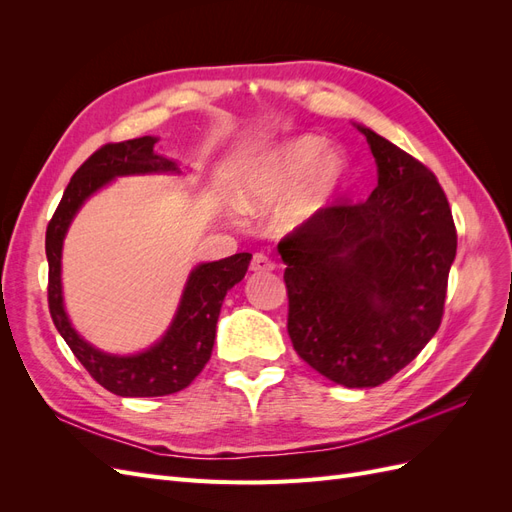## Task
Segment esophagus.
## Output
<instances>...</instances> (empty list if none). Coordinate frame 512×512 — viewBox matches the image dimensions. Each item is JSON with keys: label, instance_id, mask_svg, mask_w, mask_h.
I'll use <instances>...</instances> for the list:
<instances>
[{"label": "esophagus", "instance_id": "esophagus-1", "mask_svg": "<svg viewBox=\"0 0 512 512\" xmlns=\"http://www.w3.org/2000/svg\"><path fill=\"white\" fill-rule=\"evenodd\" d=\"M250 269L254 273H269V271L275 269V262L265 254H254L252 262H250Z\"/></svg>", "mask_w": 512, "mask_h": 512}]
</instances>
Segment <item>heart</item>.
Wrapping results in <instances>:
<instances>
[{"instance_id": "1", "label": "heart", "mask_w": 512, "mask_h": 512, "mask_svg": "<svg viewBox=\"0 0 512 512\" xmlns=\"http://www.w3.org/2000/svg\"><path fill=\"white\" fill-rule=\"evenodd\" d=\"M320 136L303 134L258 156L243 170L235 200L243 211H269L282 203L277 222L294 230L318 218L342 185L346 160L324 151Z\"/></svg>"}]
</instances>
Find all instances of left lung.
Wrapping results in <instances>:
<instances>
[{
	"instance_id": "obj_1",
	"label": "left lung",
	"mask_w": 512,
	"mask_h": 512,
	"mask_svg": "<svg viewBox=\"0 0 512 512\" xmlns=\"http://www.w3.org/2000/svg\"><path fill=\"white\" fill-rule=\"evenodd\" d=\"M378 185L294 228L286 262L288 335L301 359L348 389L391 380L436 335L457 252L451 207L436 175L359 126Z\"/></svg>"
}]
</instances>
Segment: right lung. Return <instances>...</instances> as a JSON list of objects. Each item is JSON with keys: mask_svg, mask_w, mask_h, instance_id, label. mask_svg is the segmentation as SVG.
<instances>
[{"mask_svg": "<svg viewBox=\"0 0 512 512\" xmlns=\"http://www.w3.org/2000/svg\"><path fill=\"white\" fill-rule=\"evenodd\" d=\"M158 138L141 136L132 141L106 143L81 164L61 196L46 226V260H49V309L59 335L74 352L89 376L119 397H162L177 393L203 371L213 342L215 324L226 292L239 284L252 254L241 252L224 260L205 262L192 273L177 309V316L156 346L132 356L106 354L72 329L61 297V245L76 211L102 185L121 175L177 173V164L153 153Z\"/></svg>", "mask_w": 512, "mask_h": 512, "instance_id": "obj_1", "label": "right lung"}]
</instances>
